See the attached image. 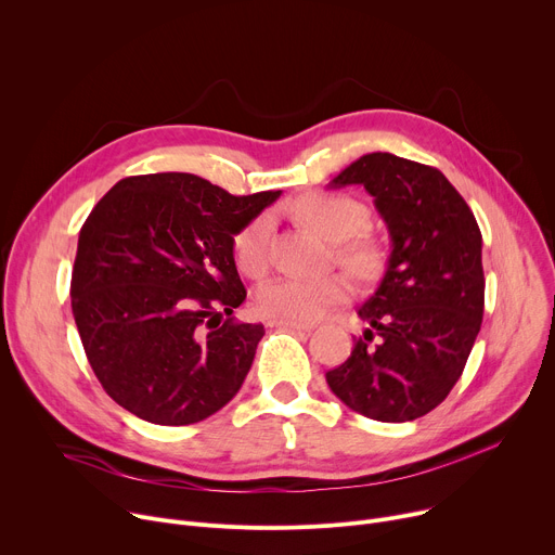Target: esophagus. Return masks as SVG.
Here are the masks:
<instances>
[{
  "instance_id": "obj_1",
  "label": "esophagus",
  "mask_w": 555,
  "mask_h": 555,
  "mask_svg": "<svg viewBox=\"0 0 555 555\" xmlns=\"http://www.w3.org/2000/svg\"><path fill=\"white\" fill-rule=\"evenodd\" d=\"M272 327H285V330H304L310 332L314 327V323H297V321H270Z\"/></svg>"
}]
</instances>
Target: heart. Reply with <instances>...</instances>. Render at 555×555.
I'll return each mask as SVG.
<instances>
[{"mask_svg":"<svg viewBox=\"0 0 555 555\" xmlns=\"http://www.w3.org/2000/svg\"><path fill=\"white\" fill-rule=\"evenodd\" d=\"M294 211L301 223L332 243H341L339 258L359 276H371L379 266V249L367 241H350L365 225V207L344 194L314 192L304 196ZM272 238V216L261 214L236 234L234 254L238 268L258 276L268 268V251ZM352 297V283L344 274L323 279L274 276L258 285L254 294L256 310L274 321L308 323L323 317L330 308L341 306Z\"/></svg>","mask_w":555,"mask_h":555,"instance_id":"heart-1","label":"heart"}]
</instances>
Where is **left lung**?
<instances>
[{"label": "left lung", "mask_w": 555, "mask_h": 555, "mask_svg": "<svg viewBox=\"0 0 555 555\" xmlns=\"http://www.w3.org/2000/svg\"><path fill=\"white\" fill-rule=\"evenodd\" d=\"M348 184L375 198L390 256L379 287L357 310L367 323L363 337L325 382L363 417L411 422L447 399L482 325V234L466 201L435 167L375 152L327 188Z\"/></svg>", "instance_id": "obj_1"}]
</instances>
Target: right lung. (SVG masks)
I'll return each instance as SVG.
<instances>
[{
	"mask_svg": "<svg viewBox=\"0 0 555 555\" xmlns=\"http://www.w3.org/2000/svg\"><path fill=\"white\" fill-rule=\"evenodd\" d=\"M281 192L232 196L194 173L131 176L78 238L70 308L106 395L160 426L207 420L241 390L261 323H236L234 236Z\"/></svg>",
	"mask_w": 555,
	"mask_h": 555,
	"instance_id": "1",
	"label": "right lung"
}]
</instances>
